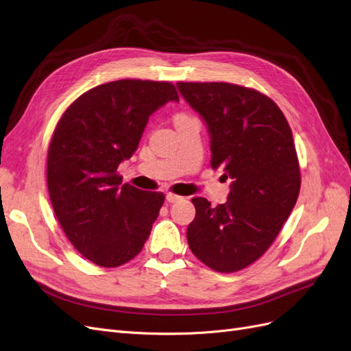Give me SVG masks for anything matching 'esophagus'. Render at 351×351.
<instances>
[{
  "label": "esophagus",
  "mask_w": 351,
  "mask_h": 351,
  "mask_svg": "<svg viewBox=\"0 0 351 351\" xmlns=\"http://www.w3.org/2000/svg\"><path fill=\"white\" fill-rule=\"evenodd\" d=\"M166 199H167L169 202H178V201H182L184 197H180V195L172 194V192H169V194L166 195Z\"/></svg>",
  "instance_id": "34e87169"
}]
</instances>
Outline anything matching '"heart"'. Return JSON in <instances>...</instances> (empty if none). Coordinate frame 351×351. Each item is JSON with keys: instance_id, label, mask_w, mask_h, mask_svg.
<instances>
[{"instance_id": "obj_1", "label": "heart", "mask_w": 351, "mask_h": 351, "mask_svg": "<svg viewBox=\"0 0 351 351\" xmlns=\"http://www.w3.org/2000/svg\"><path fill=\"white\" fill-rule=\"evenodd\" d=\"M178 117H185V115H184V114H179V115H176L175 118H178Z\"/></svg>"}]
</instances>
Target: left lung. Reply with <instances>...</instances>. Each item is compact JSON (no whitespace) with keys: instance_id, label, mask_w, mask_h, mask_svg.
<instances>
[{"instance_id":"1","label":"left lung","mask_w":351,"mask_h":351,"mask_svg":"<svg viewBox=\"0 0 351 351\" xmlns=\"http://www.w3.org/2000/svg\"><path fill=\"white\" fill-rule=\"evenodd\" d=\"M178 88L207 123L211 167L232 178L228 201L211 207L192 198L188 245L201 263L234 273L274 242L300 191V167L286 117L268 96L230 83H185Z\"/></svg>"}]
</instances>
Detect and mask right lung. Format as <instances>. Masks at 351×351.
Returning <instances> with one entry per match:
<instances>
[{
    "label": "right lung",
    "mask_w": 351,
    "mask_h": 351,
    "mask_svg": "<svg viewBox=\"0 0 351 351\" xmlns=\"http://www.w3.org/2000/svg\"><path fill=\"white\" fill-rule=\"evenodd\" d=\"M169 100L179 101L169 82H110L75 99L56 123L47 163L52 208L73 246L99 267L138 255L159 216L162 192L121 185L117 169Z\"/></svg>",
    "instance_id": "obj_1"
}]
</instances>
